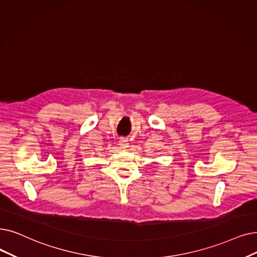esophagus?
I'll use <instances>...</instances> for the list:
<instances>
[{
	"instance_id": "esophagus-1",
	"label": "esophagus",
	"mask_w": 257,
	"mask_h": 257,
	"mask_svg": "<svg viewBox=\"0 0 257 257\" xmlns=\"http://www.w3.org/2000/svg\"><path fill=\"white\" fill-rule=\"evenodd\" d=\"M118 143H119V146H120L121 148H127V147L129 146L128 140L125 139V138H120L119 141H118Z\"/></svg>"
}]
</instances>
